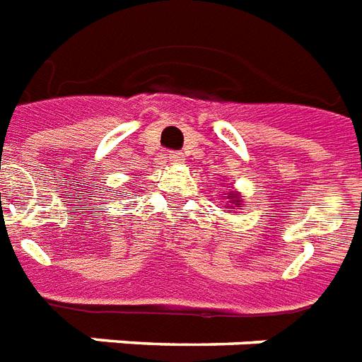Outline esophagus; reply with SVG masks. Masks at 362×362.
<instances>
[{
    "label": "esophagus",
    "mask_w": 362,
    "mask_h": 362,
    "mask_svg": "<svg viewBox=\"0 0 362 362\" xmlns=\"http://www.w3.org/2000/svg\"><path fill=\"white\" fill-rule=\"evenodd\" d=\"M168 160L170 163H184V153H180V151H170L168 153Z\"/></svg>",
    "instance_id": "34e87169"
}]
</instances>
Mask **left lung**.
<instances>
[{
    "instance_id": "8db88e82",
    "label": "left lung",
    "mask_w": 362,
    "mask_h": 362,
    "mask_svg": "<svg viewBox=\"0 0 362 362\" xmlns=\"http://www.w3.org/2000/svg\"><path fill=\"white\" fill-rule=\"evenodd\" d=\"M228 199H230V203H234V205H240V203H242V199H240V195L234 194V192H230Z\"/></svg>"
}]
</instances>
